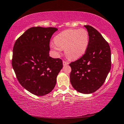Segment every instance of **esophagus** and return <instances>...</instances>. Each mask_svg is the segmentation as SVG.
<instances>
[{
  "mask_svg": "<svg viewBox=\"0 0 124 124\" xmlns=\"http://www.w3.org/2000/svg\"><path fill=\"white\" fill-rule=\"evenodd\" d=\"M62 63H63L64 65H68L69 64V62L68 61H66V60H63L62 61Z\"/></svg>",
  "mask_w": 124,
  "mask_h": 124,
  "instance_id": "34e87169",
  "label": "esophagus"
}]
</instances>
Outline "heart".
Instances as JSON below:
<instances>
[{
    "instance_id": "1",
    "label": "heart",
    "mask_w": 124,
    "mask_h": 124,
    "mask_svg": "<svg viewBox=\"0 0 124 124\" xmlns=\"http://www.w3.org/2000/svg\"><path fill=\"white\" fill-rule=\"evenodd\" d=\"M54 42L51 46L56 52L65 49V53L69 58L77 59L86 51L89 43L88 33L84 28L65 30L55 37Z\"/></svg>"
}]
</instances>
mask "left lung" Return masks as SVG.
Segmentation results:
<instances>
[{
	"instance_id": "left-lung-1",
	"label": "left lung",
	"mask_w": 124,
	"mask_h": 124,
	"mask_svg": "<svg viewBox=\"0 0 124 124\" xmlns=\"http://www.w3.org/2000/svg\"><path fill=\"white\" fill-rule=\"evenodd\" d=\"M89 43L85 53L70 63V82L78 92L90 94L104 84L111 68V52L108 42L92 26L85 25Z\"/></svg>"
}]
</instances>
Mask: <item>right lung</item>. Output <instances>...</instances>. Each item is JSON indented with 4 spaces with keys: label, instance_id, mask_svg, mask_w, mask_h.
Here are the masks:
<instances>
[{
    "label": "right lung",
    "instance_id": "right-lung-1",
    "mask_svg": "<svg viewBox=\"0 0 124 124\" xmlns=\"http://www.w3.org/2000/svg\"><path fill=\"white\" fill-rule=\"evenodd\" d=\"M57 30L30 28L14 44L11 64L16 78L23 88L36 96H44L53 90L62 68L61 59L49 55L50 38Z\"/></svg>",
    "mask_w": 124,
    "mask_h": 124
}]
</instances>
